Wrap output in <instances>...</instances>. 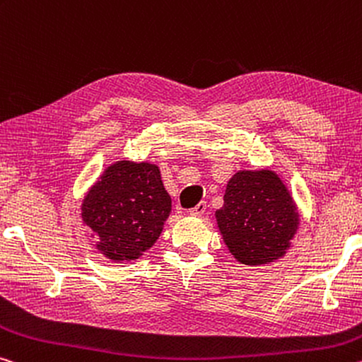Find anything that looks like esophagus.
I'll return each instance as SVG.
<instances>
[{
    "label": "esophagus",
    "mask_w": 362,
    "mask_h": 362,
    "mask_svg": "<svg viewBox=\"0 0 362 362\" xmlns=\"http://www.w3.org/2000/svg\"><path fill=\"white\" fill-rule=\"evenodd\" d=\"M206 212V202H202V203H198L197 206H194L193 209H190V214L192 216H203Z\"/></svg>",
    "instance_id": "esophagus-1"
}]
</instances>
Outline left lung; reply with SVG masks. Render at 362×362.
I'll return each mask as SVG.
<instances>
[{"label":"left lung","mask_w":362,"mask_h":362,"mask_svg":"<svg viewBox=\"0 0 362 362\" xmlns=\"http://www.w3.org/2000/svg\"><path fill=\"white\" fill-rule=\"evenodd\" d=\"M214 216L230 255L250 267L282 259L300 227L293 197L269 168L235 172Z\"/></svg>","instance_id":"left-lung-1"}]
</instances>
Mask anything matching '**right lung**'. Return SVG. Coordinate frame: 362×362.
Masks as SVG:
<instances>
[{
  "label": "right lung",
  "mask_w": 362,
  "mask_h": 362,
  "mask_svg": "<svg viewBox=\"0 0 362 362\" xmlns=\"http://www.w3.org/2000/svg\"><path fill=\"white\" fill-rule=\"evenodd\" d=\"M80 211L96 251L112 262H130L158 242L172 199L158 164L120 159L88 188Z\"/></svg>",
  "instance_id": "obj_1"
}]
</instances>
